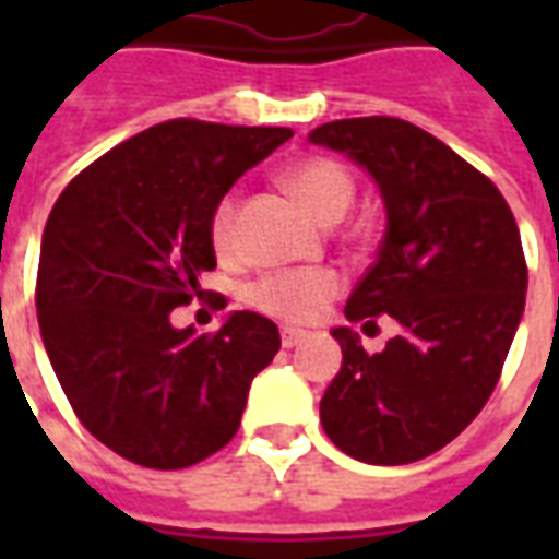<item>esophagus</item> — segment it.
<instances>
[{
    "mask_svg": "<svg viewBox=\"0 0 559 559\" xmlns=\"http://www.w3.org/2000/svg\"><path fill=\"white\" fill-rule=\"evenodd\" d=\"M305 338H308V332H302V329H290V326L281 329V344H284L287 350H293V347H299V344H302Z\"/></svg>",
    "mask_w": 559,
    "mask_h": 559,
    "instance_id": "34e87169",
    "label": "esophagus"
}]
</instances>
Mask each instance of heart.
I'll return each mask as SVG.
<instances>
[{
    "instance_id": "b5f03b06",
    "label": "heart",
    "mask_w": 559,
    "mask_h": 559,
    "mask_svg": "<svg viewBox=\"0 0 559 559\" xmlns=\"http://www.w3.org/2000/svg\"><path fill=\"white\" fill-rule=\"evenodd\" d=\"M281 179L290 188V194L311 212V218L326 227L338 224L347 215L353 191H356L347 167L332 158L296 160L284 170ZM233 218H236V203L224 200L212 218V242L218 251L230 248ZM338 287V275L329 269H284L257 281L248 290V302L254 305L257 311L284 323H311L335 299Z\"/></svg>"
}]
</instances>
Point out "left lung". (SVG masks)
I'll use <instances>...</instances> for the list:
<instances>
[{"label":"left lung","instance_id":"1","mask_svg":"<svg viewBox=\"0 0 559 559\" xmlns=\"http://www.w3.org/2000/svg\"><path fill=\"white\" fill-rule=\"evenodd\" d=\"M308 143L359 164L386 209L377 263L344 317L399 323L380 353H365L350 326L332 329L344 362L320 421L356 461L411 464L452 443L491 399L524 314L521 233L497 185L413 122L338 119Z\"/></svg>","mask_w":559,"mask_h":559}]
</instances>
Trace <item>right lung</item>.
Wrapping results in <instances>:
<instances>
[{"label":"right lung","mask_w":559,"mask_h":559,"mask_svg":"<svg viewBox=\"0 0 559 559\" xmlns=\"http://www.w3.org/2000/svg\"><path fill=\"white\" fill-rule=\"evenodd\" d=\"M290 138V128L173 119L110 148L56 200L35 290L44 350L78 419L116 455L182 469L239 431L278 326L230 311L215 335H197L170 314L215 269L224 194Z\"/></svg>","instance_id":"add662e5"}]
</instances>
